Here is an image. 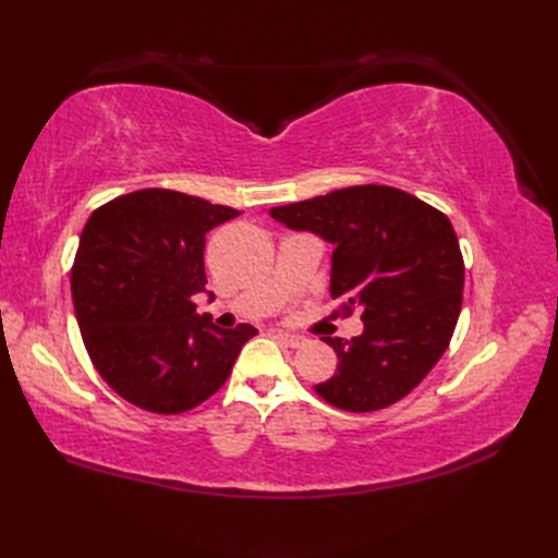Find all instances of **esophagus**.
Instances as JSON below:
<instances>
[{
  "mask_svg": "<svg viewBox=\"0 0 558 558\" xmlns=\"http://www.w3.org/2000/svg\"><path fill=\"white\" fill-rule=\"evenodd\" d=\"M275 340H277V342H281V344H286V347H291V349H298V347L305 344V340H302V337H298V335H289V332H281V330H277V332H275Z\"/></svg>",
  "mask_w": 558,
  "mask_h": 558,
  "instance_id": "1",
  "label": "esophagus"
}]
</instances>
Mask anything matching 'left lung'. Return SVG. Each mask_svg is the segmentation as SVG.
<instances>
[{
	"label": "left lung",
	"mask_w": 558,
	"mask_h": 558,
	"mask_svg": "<svg viewBox=\"0 0 558 558\" xmlns=\"http://www.w3.org/2000/svg\"><path fill=\"white\" fill-rule=\"evenodd\" d=\"M269 216L335 246L330 298L363 312L359 337L324 340L337 373L316 393L347 412L408 396L447 351L461 314L465 269L449 218L391 185H353Z\"/></svg>",
	"instance_id": "1"
}]
</instances>
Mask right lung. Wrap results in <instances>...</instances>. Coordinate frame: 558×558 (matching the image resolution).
<instances>
[{
  "label": "right lung",
  "mask_w": 558,
  "mask_h": 558,
  "mask_svg": "<svg viewBox=\"0 0 558 558\" xmlns=\"http://www.w3.org/2000/svg\"><path fill=\"white\" fill-rule=\"evenodd\" d=\"M238 209L146 189L90 214L72 267L83 344L102 379L142 410L181 414L226 384L258 330L197 314L207 293L205 234Z\"/></svg>",
  "instance_id": "1"
}]
</instances>
